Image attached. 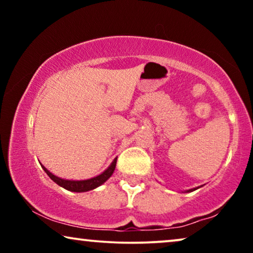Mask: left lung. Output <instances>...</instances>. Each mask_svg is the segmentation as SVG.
I'll list each match as a JSON object with an SVG mask.
<instances>
[{
	"label": "left lung",
	"instance_id": "obj_1",
	"mask_svg": "<svg viewBox=\"0 0 253 253\" xmlns=\"http://www.w3.org/2000/svg\"><path fill=\"white\" fill-rule=\"evenodd\" d=\"M197 189H199V186H198V188H193V189L186 190V191H185V192H192V191H195V190H197Z\"/></svg>",
	"mask_w": 253,
	"mask_h": 253
}]
</instances>
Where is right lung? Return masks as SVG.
<instances>
[{
    "label": "right lung",
    "instance_id": "1",
    "mask_svg": "<svg viewBox=\"0 0 253 253\" xmlns=\"http://www.w3.org/2000/svg\"><path fill=\"white\" fill-rule=\"evenodd\" d=\"M116 161H117V158L114 159V161L110 164L109 167L107 168L105 171L101 172L100 175L88 179H82V181H74V179L61 178L58 177V176H55L54 174H51V172L48 170L44 166H42L41 164L40 165L43 170L46 171V174L49 176V177L53 179L56 184L62 186V188H64L65 190H68V191H72V192H86L103 184V183H105L107 179L113 175V172L115 170V167H116Z\"/></svg>",
    "mask_w": 253,
    "mask_h": 253
}]
</instances>
